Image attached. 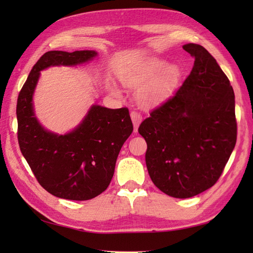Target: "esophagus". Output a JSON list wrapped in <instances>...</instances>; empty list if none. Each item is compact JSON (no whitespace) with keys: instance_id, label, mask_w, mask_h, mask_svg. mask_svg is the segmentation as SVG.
I'll return each mask as SVG.
<instances>
[{"instance_id":"34e87169","label":"esophagus","mask_w":253,"mask_h":253,"mask_svg":"<svg viewBox=\"0 0 253 253\" xmlns=\"http://www.w3.org/2000/svg\"><path fill=\"white\" fill-rule=\"evenodd\" d=\"M130 117H131V121H132V124H133V131L137 132L138 127H139V125H140V123L142 121V116L137 112H131Z\"/></svg>"}]
</instances>
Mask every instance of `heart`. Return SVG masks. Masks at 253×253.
<instances>
[{
    "instance_id": "heart-1",
    "label": "heart",
    "mask_w": 253,
    "mask_h": 253,
    "mask_svg": "<svg viewBox=\"0 0 253 253\" xmlns=\"http://www.w3.org/2000/svg\"><path fill=\"white\" fill-rule=\"evenodd\" d=\"M181 77V67L177 63H166L160 57H149L128 69L121 76V82L129 89H138L139 100L144 105H155L165 100ZM113 94L120 95L115 84H110Z\"/></svg>"
}]
</instances>
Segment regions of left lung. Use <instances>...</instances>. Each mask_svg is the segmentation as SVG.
Segmentation results:
<instances>
[{
    "label": "left lung",
    "mask_w": 253,
    "mask_h": 253,
    "mask_svg": "<svg viewBox=\"0 0 253 253\" xmlns=\"http://www.w3.org/2000/svg\"><path fill=\"white\" fill-rule=\"evenodd\" d=\"M182 49L195 57L190 75L138 131L147 141L153 184L170 197L187 199L219 178L235 148L237 123L233 87L215 58L199 44Z\"/></svg>",
    "instance_id": "left-lung-1"
}]
</instances>
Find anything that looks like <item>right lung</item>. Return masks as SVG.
Segmentation results:
<instances>
[{
    "mask_svg": "<svg viewBox=\"0 0 253 253\" xmlns=\"http://www.w3.org/2000/svg\"><path fill=\"white\" fill-rule=\"evenodd\" d=\"M96 56L91 50L46 52L32 67L17 100L20 151L39 184L67 200H90L109 187L118 153L133 129L129 112L93 104L76 127L60 135L41 125L34 94L42 71L84 65Z\"/></svg>",
    "mask_w": 253,
    "mask_h": 253,
    "instance_id": "add662e5",
    "label": "right lung"
}]
</instances>
